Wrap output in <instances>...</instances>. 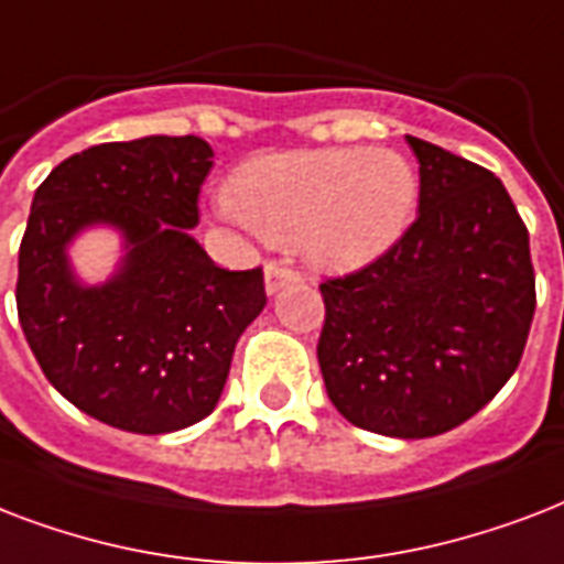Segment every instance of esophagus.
Segmentation results:
<instances>
[{
	"mask_svg": "<svg viewBox=\"0 0 564 564\" xmlns=\"http://www.w3.org/2000/svg\"><path fill=\"white\" fill-rule=\"evenodd\" d=\"M296 279H300V276H296L294 270L282 268V264H268V268H264V291L273 296L276 291H282L285 285H294Z\"/></svg>",
	"mask_w": 564,
	"mask_h": 564,
	"instance_id": "34e87169",
	"label": "esophagus"
}]
</instances>
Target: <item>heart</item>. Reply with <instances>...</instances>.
Segmentation results:
<instances>
[{"label": "heart", "mask_w": 564, "mask_h": 564, "mask_svg": "<svg viewBox=\"0 0 564 564\" xmlns=\"http://www.w3.org/2000/svg\"><path fill=\"white\" fill-rule=\"evenodd\" d=\"M226 203L270 243H300L314 268L352 273L382 259L412 226L417 176L388 150L279 152L243 164Z\"/></svg>", "instance_id": "heart-1"}]
</instances>
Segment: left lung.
<instances>
[{
    "label": "left lung",
    "mask_w": 564,
    "mask_h": 564,
    "mask_svg": "<svg viewBox=\"0 0 564 564\" xmlns=\"http://www.w3.org/2000/svg\"><path fill=\"white\" fill-rule=\"evenodd\" d=\"M417 220L359 273L323 282L317 361L361 430L432 438L482 409L518 368L535 312L530 232L491 170L405 134Z\"/></svg>",
    "instance_id": "obj_1"
}]
</instances>
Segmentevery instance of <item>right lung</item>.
I'll return each instance as SVG.
<instances>
[{"label": "right lung", "mask_w": 564, "mask_h": 564, "mask_svg": "<svg viewBox=\"0 0 564 564\" xmlns=\"http://www.w3.org/2000/svg\"><path fill=\"white\" fill-rule=\"evenodd\" d=\"M212 159L196 134L99 143L34 191L20 326L55 391L115 430L161 435L208 417L235 344L268 303L261 268H217L191 235ZM87 228H111L124 250L94 286L68 261Z\"/></svg>", "instance_id": "1"}]
</instances>
